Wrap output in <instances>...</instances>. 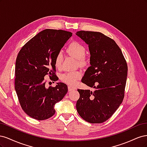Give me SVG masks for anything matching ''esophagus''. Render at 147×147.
<instances>
[{
	"mask_svg": "<svg viewBox=\"0 0 147 147\" xmlns=\"http://www.w3.org/2000/svg\"><path fill=\"white\" fill-rule=\"evenodd\" d=\"M76 90V88L74 86H68V90L69 91H72L73 90Z\"/></svg>",
	"mask_w": 147,
	"mask_h": 147,
	"instance_id": "34e87169",
	"label": "esophagus"
}]
</instances>
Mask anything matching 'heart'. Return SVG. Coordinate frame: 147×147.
<instances>
[{"label":"heart","mask_w":147,"mask_h":147,"mask_svg":"<svg viewBox=\"0 0 147 147\" xmlns=\"http://www.w3.org/2000/svg\"><path fill=\"white\" fill-rule=\"evenodd\" d=\"M66 51L69 55L78 59L79 64L82 66L86 65L88 61L84 56L86 54V48L82 43L77 41L71 42L66 49ZM63 55L61 51L57 53L55 59V65L58 69H61L63 66ZM81 77V74L78 72H70L63 74L61 77L62 81L69 84L74 85Z\"/></svg>","instance_id":"heart-1"}]
</instances>
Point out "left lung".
Segmentation results:
<instances>
[{
	"mask_svg": "<svg viewBox=\"0 0 147 147\" xmlns=\"http://www.w3.org/2000/svg\"><path fill=\"white\" fill-rule=\"evenodd\" d=\"M76 35L87 43L90 64L82 82L94 91L78 90L76 107L84 120L102 123L112 116L124 97L127 65L121 49L113 39L99 32L78 31Z\"/></svg>",
	"mask_w": 147,
	"mask_h": 147,
	"instance_id": "obj_1",
	"label": "left lung"
}]
</instances>
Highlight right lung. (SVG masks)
Segmentation results:
<instances>
[{"label": "right lung", "mask_w": 147, "mask_h": 147, "mask_svg": "<svg viewBox=\"0 0 147 147\" xmlns=\"http://www.w3.org/2000/svg\"><path fill=\"white\" fill-rule=\"evenodd\" d=\"M72 33L63 30L45 29L21 48L15 64V88L20 105L31 118L44 120L55 113V105L67 92V86L57 83L46 88L44 77L56 81L55 59Z\"/></svg>", "instance_id": "right-lung-1"}]
</instances>
